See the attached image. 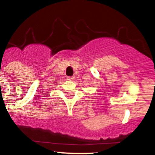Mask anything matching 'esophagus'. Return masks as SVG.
Segmentation results:
<instances>
[{"mask_svg": "<svg viewBox=\"0 0 155 155\" xmlns=\"http://www.w3.org/2000/svg\"><path fill=\"white\" fill-rule=\"evenodd\" d=\"M74 79V76H68L67 77V80H68V81H73Z\"/></svg>", "mask_w": 155, "mask_h": 155, "instance_id": "34e87169", "label": "esophagus"}]
</instances>
